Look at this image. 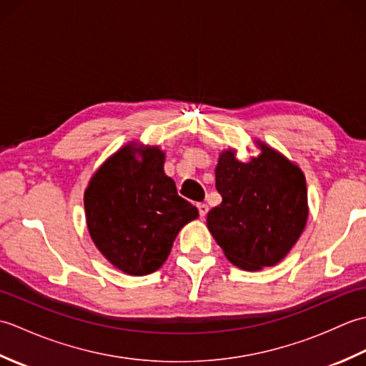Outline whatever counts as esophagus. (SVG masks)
<instances>
[{
    "mask_svg": "<svg viewBox=\"0 0 366 366\" xmlns=\"http://www.w3.org/2000/svg\"><path fill=\"white\" fill-rule=\"evenodd\" d=\"M207 211H209V206H207V204H204V203H199V204H198V212H199L201 219H204Z\"/></svg>",
    "mask_w": 366,
    "mask_h": 366,
    "instance_id": "34e87169",
    "label": "esophagus"
}]
</instances>
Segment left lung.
<instances>
[{
  "label": "left lung",
  "mask_w": 366,
  "mask_h": 366,
  "mask_svg": "<svg viewBox=\"0 0 366 366\" xmlns=\"http://www.w3.org/2000/svg\"><path fill=\"white\" fill-rule=\"evenodd\" d=\"M250 162L236 151L220 154L215 187L222 203L207 214V228L224 256L244 270L275 266L297 242L308 219L302 169L261 142Z\"/></svg>",
  "instance_id": "8db88e82"
}]
</instances>
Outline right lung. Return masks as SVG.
Returning <instances> with one entry per match:
<instances>
[{
  "mask_svg": "<svg viewBox=\"0 0 366 366\" xmlns=\"http://www.w3.org/2000/svg\"><path fill=\"white\" fill-rule=\"evenodd\" d=\"M157 146L135 143L113 154L84 192L88 231L99 252L129 275H147L167 261L177 232L198 209L177 195Z\"/></svg>",
  "mask_w": 366,
  "mask_h": 366,
  "instance_id": "obj_1",
  "label": "right lung"
}]
</instances>
